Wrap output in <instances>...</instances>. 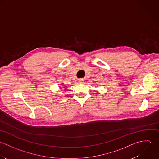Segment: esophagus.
<instances>
[{
    "label": "esophagus",
    "mask_w": 159,
    "mask_h": 159,
    "mask_svg": "<svg viewBox=\"0 0 159 159\" xmlns=\"http://www.w3.org/2000/svg\"><path fill=\"white\" fill-rule=\"evenodd\" d=\"M84 79H79L78 82H79V84H82V83H84Z\"/></svg>",
    "instance_id": "obj_1"
}]
</instances>
